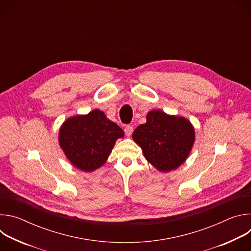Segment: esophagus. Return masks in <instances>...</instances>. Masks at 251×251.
I'll list each match as a JSON object with an SVG mask.
<instances>
[{
	"instance_id": "1",
	"label": "esophagus",
	"mask_w": 251,
	"mask_h": 251,
	"mask_svg": "<svg viewBox=\"0 0 251 251\" xmlns=\"http://www.w3.org/2000/svg\"><path fill=\"white\" fill-rule=\"evenodd\" d=\"M124 132L127 136H130L132 133H133V126L131 125H127L125 128H124Z\"/></svg>"
}]
</instances>
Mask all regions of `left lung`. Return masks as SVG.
I'll use <instances>...</instances> for the list:
<instances>
[{
	"mask_svg": "<svg viewBox=\"0 0 251 251\" xmlns=\"http://www.w3.org/2000/svg\"><path fill=\"white\" fill-rule=\"evenodd\" d=\"M133 139L147 161L159 171L169 172L181 166L189 156L195 132L187 119L153 110L148 113L147 122L135 129Z\"/></svg>",
	"mask_w": 251,
	"mask_h": 251,
	"instance_id": "left-lung-1",
	"label": "left lung"
}]
</instances>
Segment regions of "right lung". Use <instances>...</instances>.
<instances>
[{"instance_id": "right-lung-1", "label": "right lung", "mask_w": 251, "mask_h": 251, "mask_svg": "<svg viewBox=\"0 0 251 251\" xmlns=\"http://www.w3.org/2000/svg\"><path fill=\"white\" fill-rule=\"evenodd\" d=\"M123 130L105 114L95 109L85 116L66 120L59 131V144L68 160L76 168L91 172L108 158Z\"/></svg>"}]
</instances>
